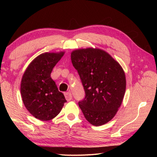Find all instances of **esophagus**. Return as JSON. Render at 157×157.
<instances>
[{
    "label": "esophagus",
    "mask_w": 157,
    "mask_h": 157,
    "mask_svg": "<svg viewBox=\"0 0 157 157\" xmlns=\"http://www.w3.org/2000/svg\"><path fill=\"white\" fill-rule=\"evenodd\" d=\"M65 98L67 101H70L72 100V94H71V92H66L64 94Z\"/></svg>",
    "instance_id": "1"
}]
</instances>
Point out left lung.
<instances>
[{
	"instance_id": "1",
	"label": "left lung",
	"mask_w": 157,
	"mask_h": 157,
	"mask_svg": "<svg viewBox=\"0 0 157 157\" xmlns=\"http://www.w3.org/2000/svg\"><path fill=\"white\" fill-rule=\"evenodd\" d=\"M71 57L85 91L84 100L78 102L85 118L95 126L108 123L115 116L125 93L123 68L99 48L73 50Z\"/></svg>"
}]
</instances>
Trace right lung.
<instances>
[{
	"label": "right lung",
	"mask_w": 157,
	"mask_h": 157,
	"mask_svg": "<svg viewBox=\"0 0 157 157\" xmlns=\"http://www.w3.org/2000/svg\"><path fill=\"white\" fill-rule=\"evenodd\" d=\"M64 52H45L33 60L23 74L21 94L25 107L32 115L42 121L52 120L66 102L50 74Z\"/></svg>",
	"instance_id": "1"
}]
</instances>
